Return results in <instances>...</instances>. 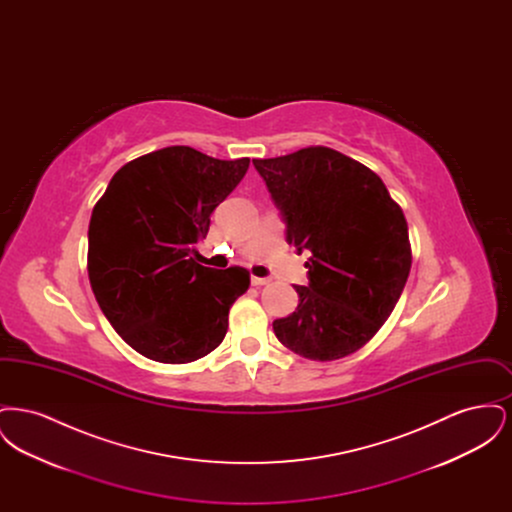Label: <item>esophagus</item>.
Listing matches in <instances>:
<instances>
[{
	"instance_id": "34e87169",
	"label": "esophagus",
	"mask_w": 512,
	"mask_h": 512,
	"mask_svg": "<svg viewBox=\"0 0 512 512\" xmlns=\"http://www.w3.org/2000/svg\"><path fill=\"white\" fill-rule=\"evenodd\" d=\"M270 284V278L268 276H251V286H267Z\"/></svg>"
}]
</instances>
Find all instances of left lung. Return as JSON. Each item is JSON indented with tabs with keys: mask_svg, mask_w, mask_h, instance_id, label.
<instances>
[{
	"mask_svg": "<svg viewBox=\"0 0 512 512\" xmlns=\"http://www.w3.org/2000/svg\"><path fill=\"white\" fill-rule=\"evenodd\" d=\"M286 224V242L309 251L307 286L290 317L272 322L293 353L336 361L382 328L411 270L409 228L386 184L330 147L253 159Z\"/></svg>",
	"mask_w": 512,
	"mask_h": 512,
	"instance_id": "left-lung-1",
	"label": "left lung"
}]
</instances>
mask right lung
Instances as JSON below:
<instances>
[{"instance_id":"add662e5","label":"right lung","mask_w":512,"mask_h":512,"mask_svg":"<svg viewBox=\"0 0 512 512\" xmlns=\"http://www.w3.org/2000/svg\"><path fill=\"white\" fill-rule=\"evenodd\" d=\"M249 159L194 147L142 155L115 172L88 228V276L103 315L132 349L182 365L217 349L249 272L195 263L211 213L240 184Z\"/></svg>"}]
</instances>
